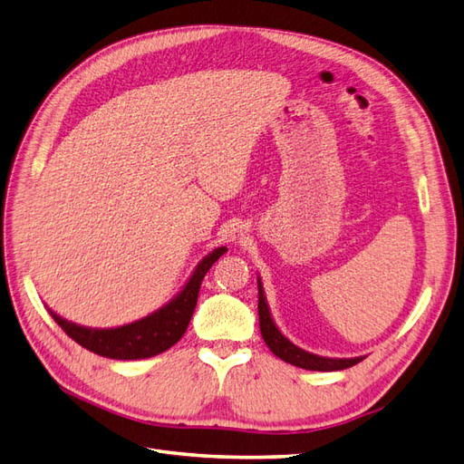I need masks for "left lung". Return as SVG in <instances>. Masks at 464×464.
<instances>
[{
  "mask_svg": "<svg viewBox=\"0 0 464 464\" xmlns=\"http://www.w3.org/2000/svg\"><path fill=\"white\" fill-rule=\"evenodd\" d=\"M256 282H258L260 335H263L268 349L275 353L278 359H282L284 362H290L294 366L305 368V371H319V372L343 371V368H349V366L361 362L364 359V356H354V359H329V356H319V354H314V353H307V351L300 349L298 345H294L290 339H286L280 334V329L276 327L275 319H272V314L268 310L266 295H265V290H263V282H260V278Z\"/></svg>",
  "mask_w": 464,
  "mask_h": 464,
  "instance_id": "left-lung-1",
  "label": "left lung"
}]
</instances>
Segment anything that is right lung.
Instances as JSON below:
<instances>
[{
	"instance_id": "add662e5",
	"label": "right lung",
	"mask_w": 464,
	"mask_h": 464,
	"mask_svg": "<svg viewBox=\"0 0 464 464\" xmlns=\"http://www.w3.org/2000/svg\"><path fill=\"white\" fill-rule=\"evenodd\" d=\"M225 253H227L225 246L213 248L208 256L199 260L192 276L186 282V286L176 294V298L162 305L160 310L139 319V322L111 329H93L68 322V319L54 314L53 310L49 312L68 337H72L78 345L92 353L117 361L149 359V356L169 351L174 343L182 339L196 310L201 280H204L211 265Z\"/></svg>"
}]
</instances>
